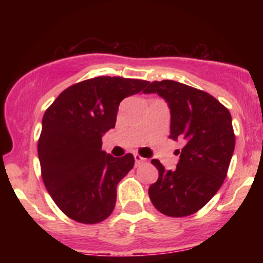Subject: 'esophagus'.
<instances>
[{
  "label": "esophagus",
  "mask_w": 263,
  "mask_h": 263,
  "mask_svg": "<svg viewBox=\"0 0 263 263\" xmlns=\"http://www.w3.org/2000/svg\"><path fill=\"white\" fill-rule=\"evenodd\" d=\"M134 157H135V161H136V163H137V164L146 162V158H143V157H141L140 155H137V153H135Z\"/></svg>",
  "instance_id": "34e87169"
}]
</instances>
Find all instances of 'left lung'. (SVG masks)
Here are the masks:
<instances>
[{"instance_id":"8db88e82","label":"left lung","mask_w":263,"mask_h":263,"mask_svg":"<svg viewBox=\"0 0 263 263\" xmlns=\"http://www.w3.org/2000/svg\"><path fill=\"white\" fill-rule=\"evenodd\" d=\"M143 92L164 99L171 110L170 138L185 141L177 151L174 171L152 159L159 176L149 186V199L164 215H192L216 194L228 174L235 149L231 115L214 96L178 81H153Z\"/></svg>"}]
</instances>
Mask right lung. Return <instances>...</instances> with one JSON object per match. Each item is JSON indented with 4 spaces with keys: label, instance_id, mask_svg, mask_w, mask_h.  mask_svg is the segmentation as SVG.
<instances>
[{
    "label": "right lung",
    "instance_id": "1",
    "mask_svg": "<svg viewBox=\"0 0 263 263\" xmlns=\"http://www.w3.org/2000/svg\"><path fill=\"white\" fill-rule=\"evenodd\" d=\"M147 84L93 78L69 86L45 111L38 141L42 178L57 206L75 221L98 224L114 211L117 184L135 158L106 155L101 138L115 127L120 102Z\"/></svg>",
    "mask_w": 263,
    "mask_h": 263
}]
</instances>
